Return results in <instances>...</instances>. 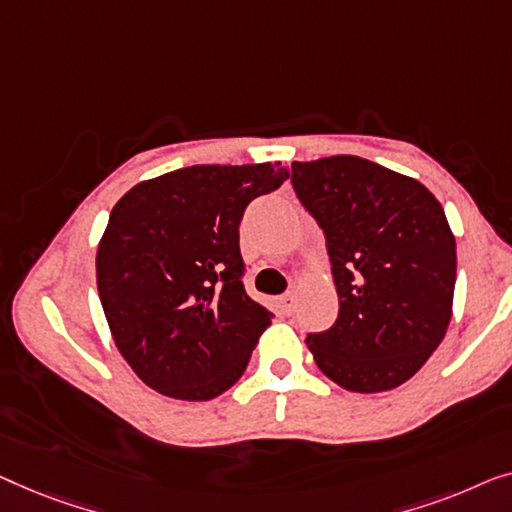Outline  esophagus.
<instances>
[{
  "instance_id": "34e87169",
  "label": "esophagus",
  "mask_w": 512,
  "mask_h": 512,
  "mask_svg": "<svg viewBox=\"0 0 512 512\" xmlns=\"http://www.w3.org/2000/svg\"><path fill=\"white\" fill-rule=\"evenodd\" d=\"M278 304H280V308H283V313L290 315L294 311V304H297V301H294V294H285V297L278 299Z\"/></svg>"
}]
</instances>
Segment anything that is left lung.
I'll return each mask as SVG.
<instances>
[{
  "mask_svg": "<svg viewBox=\"0 0 512 512\" xmlns=\"http://www.w3.org/2000/svg\"><path fill=\"white\" fill-rule=\"evenodd\" d=\"M292 185L327 239L338 318L306 343L329 380L387 392L413 378L452 318L457 246L415 178L355 155L292 162Z\"/></svg>",
  "mask_w": 512,
  "mask_h": 512,
  "instance_id": "left-lung-1",
  "label": "left lung"
}]
</instances>
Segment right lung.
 <instances>
[{"label": "right lung", "instance_id": "add662e5", "mask_svg": "<svg viewBox=\"0 0 512 512\" xmlns=\"http://www.w3.org/2000/svg\"><path fill=\"white\" fill-rule=\"evenodd\" d=\"M290 171L194 164L134 185L97 248V290L120 355L148 387L208 401L243 376L273 313L246 294L239 225Z\"/></svg>", "mask_w": 512, "mask_h": 512}]
</instances>
